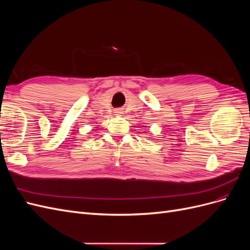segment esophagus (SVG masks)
<instances>
[{"instance_id":"34e87169","label":"esophagus","mask_w":250,"mask_h":250,"mask_svg":"<svg viewBox=\"0 0 250 250\" xmlns=\"http://www.w3.org/2000/svg\"><path fill=\"white\" fill-rule=\"evenodd\" d=\"M115 113H116V115H118V116H121L123 113V111H122V109H116Z\"/></svg>"}]
</instances>
